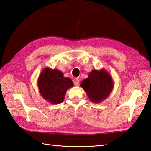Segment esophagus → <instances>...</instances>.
<instances>
[{
  "mask_svg": "<svg viewBox=\"0 0 151 151\" xmlns=\"http://www.w3.org/2000/svg\"><path fill=\"white\" fill-rule=\"evenodd\" d=\"M74 84L75 86H78L79 84V80L77 78H75L74 79Z\"/></svg>",
  "mask_w": 151,
  "mask_h": 151,
  "instance_id": "obj_1",
  "label": "esophagus"
}]
</instances>
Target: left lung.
Instances as JSON below:
<instances>
[{
    "label": "left lung",
    "mask_w": 151,
    "mask_h": 151,
    "mask_svg": "<svg viewBox=\"0 0 151 151\" xmlns=\"http://www.w3.org/2000/svg\"><path fill=\"white\" fill-rule=\"evenodd\" d=\"M80 86L84 89L91 101L99 103L111 93L114 83L111 76L104 68L89 72L88 78L83 81Z\"/></svg>",
    "instance_id": "8db88e82"
}]
</instances>
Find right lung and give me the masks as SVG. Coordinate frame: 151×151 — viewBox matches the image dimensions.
<instances>
[{
	"label": "right lung",
	"instance_id": "add662e5",
	"mask_svg": "<svg viewBox=\"0 0 151 151\" xmlns=\"http://www.w3.org/2000/svg\"><path fill=\"white\" fill-rule=\"evenodd\" d=\"M73 82L63 76L57 69L45 68L38 80V88L41 96L52 104H58L64 100L67 91L72 88Z\"/></svg>",
	"mask_w": 151,
	"mask_h": 151
}]
</instances>
